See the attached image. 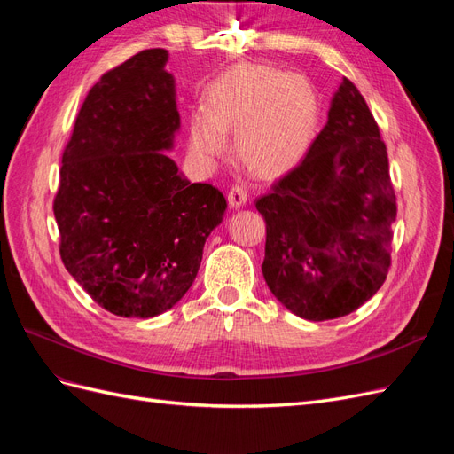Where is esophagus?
I'll return each mask as SVG.
<instances>
[{
  "label": "esophagus",
  "mask_w": 454,
  "mask_h": 454,
  "mask_svg": "<svg viewBox=\"0 0 454 454\" xmlns=\"http://www.w3.org/2000/svg\"><path fill=\"white\" fill-rule=\"evenodd\" d=\"M229 206L231 208H240V206H244L246 202H248V193H246V189L240 187V185H232L229 189Z\"/></svg>",
  "instance_id": "obj_1"
}]
</instances>
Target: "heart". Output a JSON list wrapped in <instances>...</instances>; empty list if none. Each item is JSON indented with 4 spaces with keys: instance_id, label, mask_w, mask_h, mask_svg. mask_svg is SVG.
Instances as JSON below:
<instances>
[{
    "instance_id": "heart-1",
    "label": "heart",
    "mask_w": 454,
    "mask_h": 454,
    "mask_svg": "<svg viewBox=\"0 0 454 454\" xmlns=\"http://www.w3.org/2000/svg\"><path fill=\"white\" fill-rule=\"evenodd\" d=\"M320 119L310 81L265 64H239L206 90L204 115L189 125V144L204 160L227 151L237 132V155L261 176H280L305 157Z\"/></svg>"
}]
</instances>
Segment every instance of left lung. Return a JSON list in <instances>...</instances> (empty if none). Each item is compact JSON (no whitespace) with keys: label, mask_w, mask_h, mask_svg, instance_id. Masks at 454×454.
<instances>
[{"label":"left lung","mask_w":454,"mask_h":454,"mask_svg":"<svg viewBox=\"0 0 454 454\" xmlns=\"http://www.w3.org/2000/svg\"><path fill=\"white\" fill-rule=\"evenodd\" d=\"M255 208L267 225L261 270L287 310L333 320L377 294L397 208L387 145L352 81L342 79L307 157Z\"/></svg>","instance_id":"8db88e82"}]
</instances>
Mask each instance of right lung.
Returning a JSON list of instances; mask_svg holds the SVG:
<instances>
[{"instance_id": "1", "label": "right lung", "mask_w": 454, "mask_h": 454, "mask_svg": "<svg viewBox=\"0 0 454 454\" xmlns=\"http://www.w3.org/2000/svg\"><path fill=\"white\" fill-rule=\"evenodd\" d=\"M168 52L147 49L106 72L62 155L54 217L66 270L94 303L153 318L193 284L227 200L191 184L164 153L180 129Z\"/></svg>"}]
</instances>
